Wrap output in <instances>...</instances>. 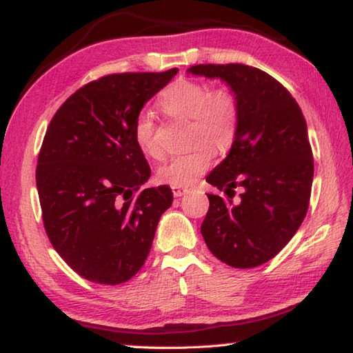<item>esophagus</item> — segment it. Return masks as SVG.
Wrapping results in <instances>:
<instances>
[{
	"label": "esophagus",
	"mask_w": 353,
	"mask_h": 353,
	"mask_svg": "<svg viewBox=\"0 0 353 353\" xmlns=\"http://www.w3.org/2000/svg\"><path fill=\"white\" fill-rule=\"evenodd\" d=\"M190 191V188H185V187H172V194H174V198H181V196L187 194Z\"/></svg>",
	"instance_id": "esophagus-1"
}]
</instances>
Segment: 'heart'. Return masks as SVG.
<instances>
[{
  "mask_svg": "<svg viewBox=\"0 0 353 353\" xmlns=\"http://www.w3.org/2000/svg\"><path fill=\"white\" fill-rule=\"evenodd\" d=\"M159 105L170 118L191 123L190 145L194 148L170 159L155 176L160 183L188 187L212 168L214 147L224 154L234 146L240 130V104L229 88H212L205 82L179 79L162 92ZM132 135L137 148L146 157L155 160L163 157L157 124L149 113L143 112L135 118Z\"/></svg>",
  "mask_w": 353,
  "mask_h": 353,
  "instance_id": "b5f03b06",
  "label": "heart"
}]
</instances>
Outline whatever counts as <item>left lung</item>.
<instances>
[{"instance_id":"left-lung-1","label":"left lung","mask_w":353,"mask_h":353,"mask_svg":"<svg viewBox=\"0 0 353 353\" xmlns=\"http://www.w3.org/2000/svg\"><path fill=\"white\" fill-rule=\"evenodd\" d=\"M188 71L225 81L241 113L229 155L205 177L225 196L207 194L202 236L225 265L260 266L288 244L308 210L314 162L305 118L282 83L259 68L201 63Z\"/></svg>"}]
</instances>
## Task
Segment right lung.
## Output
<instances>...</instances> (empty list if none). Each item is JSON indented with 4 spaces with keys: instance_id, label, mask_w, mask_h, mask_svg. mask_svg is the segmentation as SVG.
Here are the masks:
<instances>
[{
    "instance_id": "add662e5",
    "label": "right lung",
    "mask_w": 353,
    "mask_h": 353,
    "mask_svg": "<svg viewBox=\"0 0 353 353\" xmlns=\"http://www.w3.org/2000/svg\"><path fill=\"white\" fill-rule=\"evenodd\" d=\"M113 73L76 90L52 117L35 181L45 232L81 277L119 285L141 270L168 185L145 188L151 168L132 135L135 118L177 74Z\"/></svg>"
}]
</instances>
